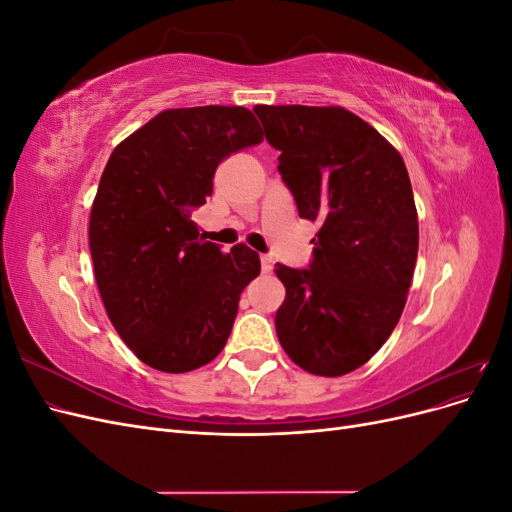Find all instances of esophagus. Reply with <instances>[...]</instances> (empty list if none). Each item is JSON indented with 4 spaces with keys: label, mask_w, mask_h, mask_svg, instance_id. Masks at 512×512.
<instances>
[{
    "label": "esophagus",
    "mask_w": 512,
    "mask_h": 512,
    "mask_svg": "<svg viewBox=\"0 0 512 512\" xmlns=\"http://www.w3.org/2000/svg\"><path fill=\"white\" fill-rule=\"evenodd\" d=\"M260 265H262V271L271 273V271H273V258H271L269 254H262V256H260Z\"/></svg>",
    "instance_id": "34e87169"
}]
</instances>
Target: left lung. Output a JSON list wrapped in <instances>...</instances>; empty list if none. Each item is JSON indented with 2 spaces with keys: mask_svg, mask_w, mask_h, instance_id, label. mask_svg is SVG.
I'll return each mask as SVG.
<instances>
[{
  "mask_svg": "<svg viewBox=\"0 0 512 512\" xmlns=\"http://www.w3.org/2000/svg\"><path fill=\"white\" fill-rule=\"evenodd\" d=\"M254 113L299 215L320 222L309 269L275 265L286 286L277 337L309 374H350L389 339L410 290L418 218L406 164L342 106L258 104Z\"/></svg>",
  "mask_w": 512,
  "mask_h": 512,
  "instance_id": "obj_1",
  "label": "left lung"
}]
</instances>
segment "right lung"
Here are the masks:
<instances>
[{
    "instance_id": "add662e5",
    "label": "right lung",
    "mask_w": 512,
    "mask_h": 512,
    "mask_svg": "<svg viewBox=\"0 0 512 512\" xmlns=\"http://www.w3.org/2000/svg\"><path fill=\"white\" fill-rule=\"evenodd\" d=\"M262 143L243 106L170 108L119 143L89 218V250L106 314L145 365L183 374L226 346L260 258L198 239L192 211L230 153Z\"/></svg>"
}]
</instances>
